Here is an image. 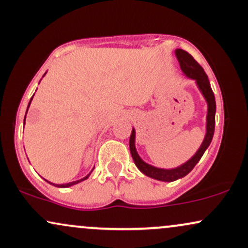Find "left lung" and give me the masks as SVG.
<instances>
[{"mask_svg": "<svg viewBox=\"0 0 248 248\" xmlns=\"http://www.w3.org/2000/svg\"><path fill=\"white\" fill-rule=\"evenodd\" d=\"M175 55L177 57L179 65H181V69L183 71L184 75H186L187 78H191L193 80H196V84H197L199 91H201V93L203 94V96L206 100V134L205 138H204L203 140V143L201 144L199 149L189 161H186V163H183L182 166H179L177 168H173V169H161V168H156L146 163V162L139 156L135 148V129L133 128L129 139V149L130 154H132L134 163L138 167V169L140 170L142 173L148 176V177H152L154 179H157V181L162 182L177 181V179L184 177V176H186L187 173L191 171L196 164H197L199 160L202 158L203 154L205 153L207 147L211 143L213 133H215L216 124V99L205 71L203 70V67H202L201 65L193 59V57L190 55V53H187L186 51L177 49L175 50Z\"/></svg>", "mask_w": 248, "mask_h": 248, "instance_id": "1", "label": "left lung"}]
</instances>
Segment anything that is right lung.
Instances as JSON below:
<instances>
[{"label": "right lung", "mask_w": 248, "mask_h": 248, "mask_svg": "<svg viewBox=\"0 0 248 248\" xmlns=\"http://www.w3.org/2000/svg\"><path fill=\"white\" fill-rule=\"evenodd\" d=\"M32 98H33V95H32ZM32 98L30 99V101H29V105H28V109H29V106H30V104H31V100H32ZM28 109H27V113H28ZM27 113H25V116H27ZM24 122H25V119H24ZM93 169H94V168H93ZM93 169H92V171H93ZM92 171H91V172H92ZM91 172L88 173L87 176H85L84 178H81V179H78V181H73V182H70V183H66V184H55V183H51V182H49V181H46V179H45V181H46L47 183L52 184V186H58V187H69V186H75V184H78L79 182H82V181H85V179H87L88 177H90Z\"/></svg>", "instance_id": "obj_1"}]
</instances>
